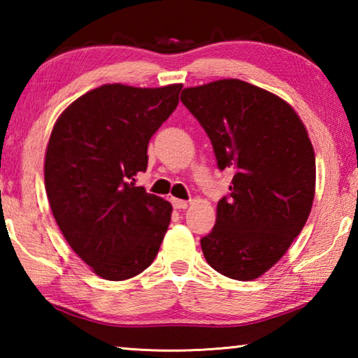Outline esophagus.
<instances>
[{
    "mask_svg": "<svg viewBox=\"0 0 358 358\" xmlns=\"http://www.w3.org/2000/svg\"><path fill=\"white\" fill-rule=\"evenodd\" d=\"M172 205L175 210H185L187 208V202L186 201H180V199H172Z\"/></svg>",
    "mask_w": 358,
    "mask_h": 358,
    "instance_id": "esophagus-1",
    "label": "esophagus"
}]
</instances>
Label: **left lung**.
<instances>
[{
    "mask_svg": "<svg viewBox=\"0 0 358 358\" xmlns=\"http://www.w3.org/2000/svg\"><path fill=\"white\" fill-rule=\"evenodd\" d=\"M180 99L213 145L217 167L234 171L216 224L201 240L217 273L252 281L280 260L311 213L316 156L294 107L238 78L185 88Z\"/></svg>",
    "mask_w": 358,
    "mask_h": 358,
    "instance_id": "left-lung-1",
    "label": "left lung"
}]
</instances>
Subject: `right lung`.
I'll return each instance as SVG.
<instances>
[{"mask_svg":"<svg viewBox=\"0 0 358 358\" xmlns=\"http://www.w3.org/2000/svg\"><path fill=\"white\" fill-rule=\"evenodd\" d=\"M181 83L101 85L64 108L45 150L52 213L74 252L96 275L123 281L153 262L172 205L136 186L148 142L178 106Z\"/></svg>","mask_w":358,"mask_h":358,"instance_id":"right-lung-1","label":"right lung"}]
</instances>
